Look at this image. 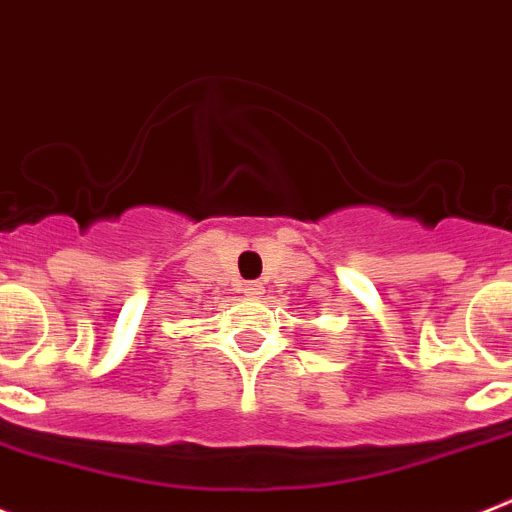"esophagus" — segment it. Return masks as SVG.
Listing matches in <instances>:
<instances>
[{
    "label": "esophagus",
    "instance_id": "esophagus-1",
    "mask_svg": "<svg viewBox=\"0 0 512 512\" xmlns=\"http://www.w3.org/2000/svg\"><path fill=\"white\" fill-rule=\"evenodd\" d=\"M242 291H244V296H252V299H257V296L262 293V283H255V281L244 283Z\"/></svg>",
    "mask_w": 512,
    "mask_h": 512
}]
</instances>
